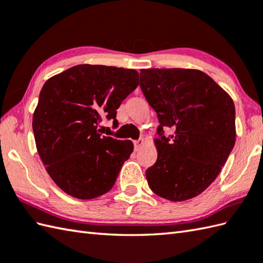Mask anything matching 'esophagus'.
<instances>
[{"instance_id": "1", "label": "esophagus", "mask_w": 263, "mask_h": 263, "mask_svg": "<svg viewBox=\"0 0 263 263\" xmlns=\"http://www.w3.org/2000/svg\"><path fill=\"white\" fill-rule=\"evenodd\" d=\"M133 143H135V149H136V150H139V149H140V148L143 146V139H142V138L138 139V140L133 141Z\"/></svg>"}]
</instances>
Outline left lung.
Instances as JSON below:
<instances>
[{
    "instance_id": "left-lung-1",
    "label": "left lung",
    "mask_w": 263,
    "mask_h": 263,
    "mask_svg": "<svg viewBox=\"0 0 263 263\" xmlns=\"http://www.w3.org/2000/svg\"><path fill=\"white\" fill-rule=\"evenodd\" d=\"M140 88L159 122L158 157L146 171L150 189L170 201L197 197L215 181L235 144L232 98L209 76L190 69L140 70Z\"/></svg>"
}]
</instances>
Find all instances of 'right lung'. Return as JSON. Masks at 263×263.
Listing matches in <instances>:
<instances>
[{"instance_id":"1","label":"right lung","mask_w":263,"mask_h":263,"mask_svg":"<svg viewBox=\"0 0 263 263\" xmlns=\"http://www.w3.org/2000/svg\"><path fill=\"white\" fill-rule=\"evenodd\" d=\"M138 80L136 70L81 64L43 86L32 131L43 164L65 193L86 200L113 187L133 143L102 136L98 125L105 117L119 126L116 109Z\"/></svg>"}]
</instances>
